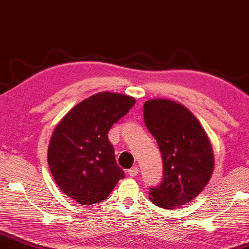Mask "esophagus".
<instances>
[{"label": "esophagus", "instance_id": "1", "mask_svg": "<svg viewBox=\"0 0 249 249\" xmlns=\"http://www.w3.org/2000/svg\"><path fill=\"white\" fill-rule=\"evenodd\" d=\"M139 174V170H138V167H132V168H130V170H128V175H130V177H132V178H134V177H137V175Z\"/></svg>", "mask_w": 249, "mask_h": 249}]
</instances>
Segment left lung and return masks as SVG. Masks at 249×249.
Here are the masks:
<instances>
[{
	"label": "left lung",
	"mask_w": 249,
	"mask_h": 249,
	"mask_svg": "<svg viewBox=\"0 0 249 249\" xmlns=\"http://www.w3.org/2000/svg\"><path fill=\"white\" fill-rule=\"evenodd\" d=\"M143 116L145 126L158 143L164 167L163 181L150 188L149 198L165 210L181 207L203 191L213 174L210 139L195 115L175 101H145Z\"/></svg>",
	"instance_id": "1"
}]
</instances>
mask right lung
<instances>
[{
    "instance_id": "obj_1",
    "label": "right lung",
    "mask_w": 249,
    "mask_h": 249,
    "mask_svg": "<svg viewBox=\"0 0 249 249\" xmlns=\"http://www.w3.org/2000/svg\"><path fill=\"white\" fill-rule=\"evenodd\" d=\"M135 105L130 95L99 92L72 107L53 131L48 163L60 190L81 205L105 200L125 177L108 132Z\"/></svg>"
}]
</instances>
